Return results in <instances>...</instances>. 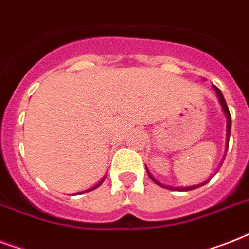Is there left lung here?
Wrapping results in <instances>:
<instances>
[{"instance_id": "8db88e82", "label": "left lung", "mask_w": 249, "mask_h": 249, "mask_svg": "<svg viewBox=\"0 0 249 249\" xmlns=\"http://www.w3.org/2000/svg\"><path fill=\"white\" fill-rule=\"evenodd\" d=\"M213 88H214V90H216L217 97H218V99H220L221 107H222V109H224L225 115H226V119H228V137H226V138H228V144H226V148H228V147H229V138H230V132H231V116H230V111H229V107H228V105H226V101H225L224 95H222V93H221V90L218 89V88H217V86H214V85H213ZM146 169H147V168H146ZM147 174H148V177L151 178L152 181L155 182L156 185L161 186V187H165V189L174 190V191H189V190L197 189V187H200V186L205 185V183H207V182H208V181H205V182H203V183H200V185L189 186V187H172V186H164V185H161V183H160V182L156 181L155 178L152 177L151 173H150V172H148V170H147Z\"/></svg>"}]
</instances>
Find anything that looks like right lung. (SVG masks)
<instances>
[{"label":"right lung","instance_id":"add662e5","mask_svg":"<svg viewBox=\"0 0 249 249\" xmlns=\"http://www.w3.org/2000/svg\"><path fill=\"white\" fill-rule=\"evenodd\" d=\"M103 181H105V178H103V179H102L101 182H99V183H98V185H95L94 186V187H91V189H89V190H85V191H83V193H86V191H91V190H94V189H97L98 186H101L102 183H103Z\"/></svg>","mask_w":249,"mask_h":249}]
</instances>
